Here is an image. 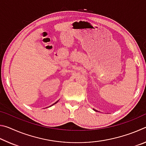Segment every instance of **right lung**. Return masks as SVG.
I'll use <instances>...</instances> for the list:
<instances>
[{
	"label": "right lung",
	"instance_id": "add662e5",
	"mask_svg": "<svg viewBox=\"0 0 146 146\" xmlns=\"http://www.w3.org/2000/svg\"><path fill=\"white\" fill-rule=\"evenodd\" d=\"M57 102H58V101H57ZM55 102V103H56V102Z\"/></svg>",
	"mask_w": 146,
	"mask_h": 146
}]
</instances>
